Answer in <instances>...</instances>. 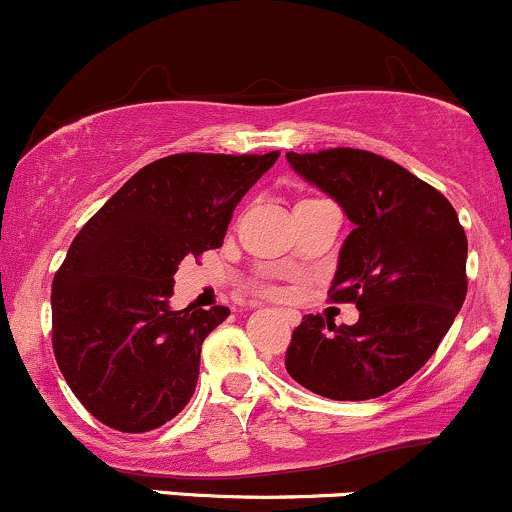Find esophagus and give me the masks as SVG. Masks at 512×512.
<instances>
[{
  "instance_id": "obj_1",
  "label": "esophagus",
  "mask_w": 512,
  "mask_h": 512,
  "mask_svg": "<svg viewBox=\"0 0 512 512\" xmlns=\"http://www.w3.org/2000/svg\"><path fill=\"white\" fill-rule=\"evenodd\" d=\"M286 320H289V325H296V323H299V316H296L294 311H289V313H286Z\"/></svg>"
}]
</instances>
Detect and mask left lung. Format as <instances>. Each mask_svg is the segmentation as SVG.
Here are the masks:
<instances>
[{
    "mask_svg": "<svg viewBox=\"0 0 512 512\" xmlns=\"http://www.w3.org/2000/svg\"><path fill=\"white\" fill-rule=\"evenodd\" d=\"M355 228L340 247L330 299L355 303V325L303 316L286 372L333 401H367L435 355L466 296V233L452 204L406 167L355 148L286 153Z\"/></svg>",
    "mask_w": 512,
    "mask_h": 512,
    "instance_id": "obj_1",
    "label": "left lung"
}]
</instances>
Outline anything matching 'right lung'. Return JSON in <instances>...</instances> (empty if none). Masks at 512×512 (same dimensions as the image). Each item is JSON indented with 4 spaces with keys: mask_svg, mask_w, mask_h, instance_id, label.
<instances>
[{
    "mask_svg": "<svg viewBox=\"0 0 512 512\" xmlns=\"http://www.w3.org/2000/svg\"><path fill=\"white\" fill-rule=\"evenodd\" d=\"M277 157H162L72 240L50 294L53 350L72 393L104 425L155 430L194 396L201 345L230 311H172L174 272L223 245L238 201Z\"/></svg>",
    "mask_w": 512,
    "mask_h": 512,
    "instance_id": "right-lung-1",
    "label": "right lung"
}]
</instances>
